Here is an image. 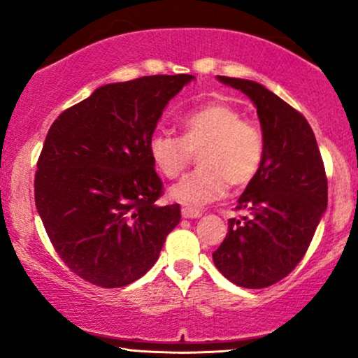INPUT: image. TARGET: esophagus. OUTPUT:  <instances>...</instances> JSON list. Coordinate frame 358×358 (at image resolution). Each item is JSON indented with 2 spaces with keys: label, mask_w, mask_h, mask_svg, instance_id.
<instances>
[{
  "label": "esophagus",
  "mask_w": 358,
  "mask_h": 358,
  "mask_svg": "<svg viewBox=\"0 0 358 358\" xmlns=\"http://www.w3.org/2000/svg\"><path fill=\"white\" fill-rule=\"evenodd\" d=\"M202 215V210L193 207H182V217L183 219H199Z\"/></svg>",
  "instance_id": "esophagus-1"
}]
</instances>
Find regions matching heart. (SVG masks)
Segmentation results:
<instances>
[{
    "instance_id": "obj_1",
    "label": "heart",
    "mask_w": 358,
    "mask_h": 358,
    "mask_svg": "<svg viewBox=\"0 0 358 358\" xmlns=\"http://www.w3.org/2000/svg\"><path fill=\"white\" fill-rule=\"evenodd\" d=\"M180 124L182 138L155 133L148 141L151 163L168 180L176 178L199 153V170L170 188L176 202H213L231 185L244 188L259 175L266 156L264 133L239 109L227 102H208L185 114Z\"/></svg>"
}]
</instances>
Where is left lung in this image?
Returning <instances> with one entry per match:
<instances>
[{"label": "left lung", "mask_w": 358, "mask_h": 358, "mask_svg": "<svg viewBox=\"0 0 358 358\" xmlns=\"http://www.w3.org/2000/svg\"><path fill=\"white\" fill-rule=\"evenodd\" d=\"M257 108L266 156L229 220V232L212 254L234 285L259 289L286 278L303 257L328 203L323 159L306 117L264 85L219 76Z\"/></svg>", "instance_id": "left-lung-1"}]
</instances>
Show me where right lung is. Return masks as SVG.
<instances>
[{
    "instance_id": "add662e5",
    "label": "right lung",
    "mask_w": 358,
    "mask_h": 358,
    "mask_svg": "<svg viewBox=\"0 0 358 358\" xmlns=\"http://www.w3.org/2000/svg\"><path fill=\"white\" fill-rule=\"evenodd\" d=\"M193 76L108 84L53 121L36 163L35 205L53 249L101 287L134 282L155 266L180 205H158L163 182L148 141L168 101Z\"/></svg>"
}]
</instances>
